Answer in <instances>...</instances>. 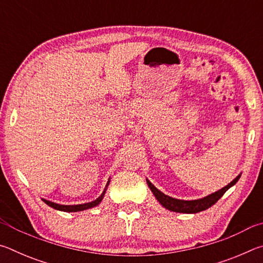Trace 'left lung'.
<instances>
[{
	"instance_id": "left-lung-1",
	"label": "left lung",
	"mask_w": 263,
	"mask_h": 263,
	"mask_svg": "<svg viewBox=\"0 0 263 263\" xmlns=\"http://www.w3.org/2000/svg\"><path fill=\"white\" fill-rule=\"evenodd\" d=\"M239 179H240V175L235 177L231 183L225 185L224 188L216 191V193L209 195L206 197H203L199 199H193V201H184V199L173 198L171 196L164 195L159 189L155 188V186L151 183L148 180L146 181H147L149 189L152 190V193L155 196V198L158 199V202L161 204L163 208L168 209L169 211L181 212V213H197V212L206 210V209L211 208L213 204H216L218 199H219L221 196L226 193V190H229L231 186H233L235 183H237Z\"/></svg>"
}]
</instances>
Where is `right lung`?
<instances>
[{"label":"right lung","mask_w":263,"mask_h":263,"mask_svg":"<svg viewBox=\"0 0 263 263\" xmlns=\"http://www.w3.org/2000/svg\"><path fill=\"white\" fill-rule=\"evenodd\" d=\"M109 182H110V180L108 181V183H106L105 189H104L103 193H102V195L100 196V197L96 198L95 201H92V202L84 203V204H78V205H61V204L53 203V202H50V201H47V199H44V198H43V201L45 202L48 206L55 209V210H60V211H65V212H78V211L87 210V209L97 206L102 202V199H103V197H104V194H105V191H106V188H108V185H109Z\"/></svg>","instance_id":"right-lung-1"}]
</instances>
